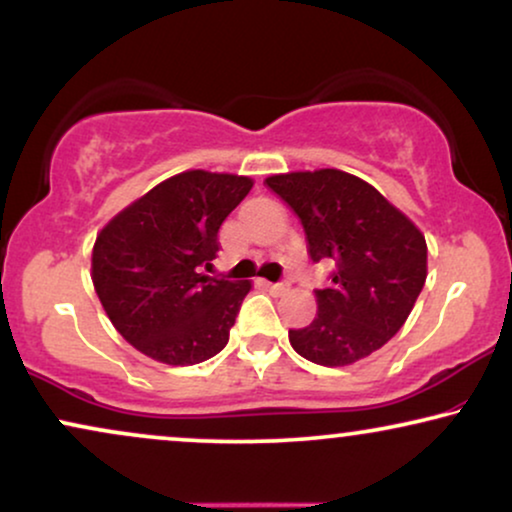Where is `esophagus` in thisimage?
Listing matches in <instances>:
<instances>
[{"label":"esophagus","mask_w":512,"mask_h":512,"mask_svg":"<svg viewBox=\"0 0 512 512\" xmlns=\"http://www.w3.org/2000/svg\"><path fill=\"white\" fill-rule=\"evenodd\" d=\"M263 286L268 291H272V293H286L289 291V284L286 282H277V284H272V282H263Z\"/></svg>","instance_id":"1"}]
</instances>
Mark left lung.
Masks as SVG:
<instances>
[{
    "mask_svg": "<svg viewBox=\"0 0 512 512\" xmlns=\"http://www.w3.org/2000/svg\"><path fill=\"white\" fill-rule=\"evenodd\" d=\"M272 191L298 214L312 261H333L317 317L289 331L303 359L338 368L366 359L401 331L426 282V240L415 223L354 174H272Z\"/></svg>",
    "mask_w": 512,
    "mask_h": 512,
    "instance_id": "obj_1",
    "label": "left lung"
}]
</instances>
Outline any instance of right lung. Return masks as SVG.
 Returning a JSON list of instances; mask_svg holds the SVG:
<instances>
[{"label": "right lung", "instance_id": "obj_1", "mask_svg": "<svg viewBox=\"0 0 512 512\" xmlns=\"http://www.w3.org/2000/svg\"><path fill=\"white\" fill-rule=\"evenodd\" d=\"M254 179L188 170L121 209L93 247L90 277L111 324L132 347L167 366H193L228 345L251 282L202 272L219 228Z\"/></svg>", "mask_w": 512, "mask_h": 512}]
</instances>
